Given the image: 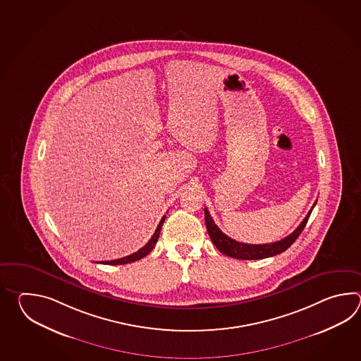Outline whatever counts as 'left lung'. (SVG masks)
Returning <instances> with one entry per match:
<instances>
[{
    "label": "left lung",
    "mask_w": 361,
    "mask_h": 361,
    "mask_svg": "<svg viewBox=\"0 0 361 361\" xmlns=\"http://www.w3.org/2000/svg\"><path fill=\"white\" fill-rule=\"evenodd\" d=\"M316 202L314 204V207ZM314 207H311V210L308 212L306 218L302 221L300 226L292 232L289 236L276 241V243H271V244H261V245H254V244H245V243H238L233 238H228L227 235H224L222 231L218 228V226L215 224L213 218L209 214V210L205 207V223H207V230L209 236L212 238L213 244L216 246V249L221 253L226 254L232 258L236 259H263V258H269L274 257L276 254L283 253L298 238L303 228L306 227L307 221L311 215V212Z\"/></svg>",
    "instance_id": "8db88e82"
}]
</instances>
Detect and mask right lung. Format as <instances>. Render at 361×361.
<instances>
[{"instance_id":"obj_1","label":"right lung","mask_w":361,"mask_h":361,"mask_svg":"<svg viewBox=\"0 0 361 361\" xmlns=\"http://www.w3.org/2000/svg\"><path fill=\"white\" fill-rule=\"evenodd\" d=\"M164 221H165V215L162 216L161 221H160L159 226H157V228L154 231V236L149 238V241L147 243L146 245L143 246V247H140L138 252L130 254V255H128V257L120 258V259H115V261L97 262V263H102V264H111V266H114V264H126V263H131V262L142 259L143 257H146L147 254H149V252H151V250L154 249V245H156L157 238H159V236H160V232H161L162 223H164Z\"/></svg>"}]
</instances>
